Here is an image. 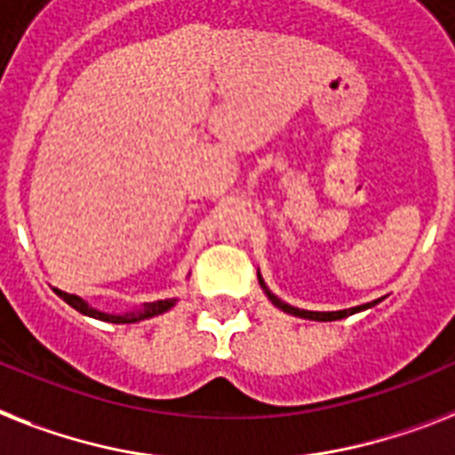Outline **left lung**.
Here are the masks:
<instances>
[{
    "label": "left lung",
    "mask_w": 455,
    "mask_h": 455,
    "mask_svg": "<svg viewBox=\"0 0 455 455\" xmlns=\"http://www.w3.org/2000/svg\"><path fill=\"white\" fill-rule=\"evenodd\" d=\"M259 283H261V287H264V290H266L261 275H259ZM266 297L271 299V304L278 306L280 311H285V313H290V315H297V317H306V320H317V323H331V320H341V317H348V315H353V313L364 311V308H371V306H374V304H379V301H371V304L355 306V308H346V311L320 313V311H301V308H294V306L285 304V301H280V299L275 297V294H271V291H268V290H266Z\"/></svg>",
    "instance_id": "8db88e82"
}]
</instances>
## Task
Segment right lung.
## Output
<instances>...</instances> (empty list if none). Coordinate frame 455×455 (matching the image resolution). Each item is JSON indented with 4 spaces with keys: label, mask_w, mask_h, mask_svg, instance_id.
I'll list each match as a JSON object with an SVG mask.
<instances>
[{
    "label": "right lung",
    "mask_w": 455,
    "mask_h": 455,
    "mask_svg": "<svg viewBox=\"0 0 455 455\" xmlns=\"http://www.w3.org/2000/svg\"><path fill=\"white\" fill-rule=\"evenodd\" d=\"M55 294L60 299H65L72 308H76L79 313L84 315H91V317H98V320H105V323H116V324H131V323H140V320H147V317H154V315H161V313L170 311L172 306H175V299H164V301H151V304H144L142 311H132V313H125V315H109V313H102V311H95L91 306L79 299L76 294H68V291H60L55 290Z\"/></svg>",
    "instance_id": "1"
}]
</instances>
